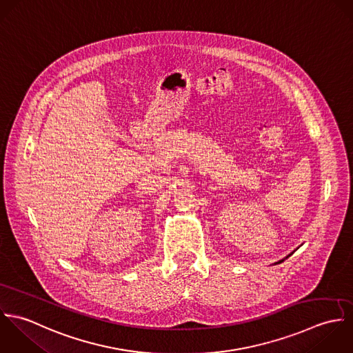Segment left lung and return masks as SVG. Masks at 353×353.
I'll use <instances>...</instances> for the list:
<instances>
[{
	"instance_id": "1",
	"label": "left lung",
	"mask_w": 353,
	"mask_h": 353,
	"mask_svg": "<svg viewBox=\"0 0 353 353\" xmlns=\"http://www.w3.org/2000/svg\"><path fill=\"white\" fill-rule=\"evenodd\" d=\"M290 255H292V254H290ZM290 255H288V256H290Z\"/></svg>"
}]
</instances>
